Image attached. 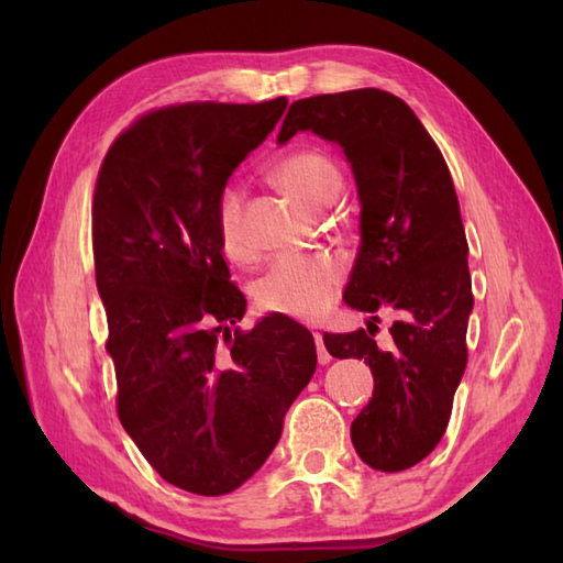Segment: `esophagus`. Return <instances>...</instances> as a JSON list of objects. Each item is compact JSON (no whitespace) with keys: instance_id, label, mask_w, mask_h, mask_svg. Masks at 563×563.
I'll use <instances>...</instances> for the list:
<instances>
[{"instance_id":"obj_1","label":"esophagus","mask_w":563,"mask_h":563,"mask_svg":"<svg viewBox=\"0 0 563 563\" xmlns=\"http://www.w3.org/2000/svg\"><path fill=\"white\" fill-rule=\"evenodd\" d=\"M314 343H317V355H319V363H321V365L331 363V355H329V351H327V345H324V336H321V333H314Z\"/></svg>"}]
</instances>
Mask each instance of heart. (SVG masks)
<instances>
[{
    "instance_id": "b5f03b06",
    "label": "heart",
    "mask_w": 563,
    "mask_h": 563,
    "mask_svg": "<svg viewBox=\"0 0 563 563\" xmlns=\"http://www.w3.org/2000/svg\"><path fill=\"white\" fill-rule=\"evenodd\" d=\"M275 178L307 208L321 210L341 190V172L327 154L317 150L292 152L275 164ZM242 188H222L214 206V222L222 251L234 261L251 256V244L242 224ZM345 278L343 263L331 254H283L275 258L256 283V302L273 314L314 321L327 314Z\"/></svg>"
}]
</instances>
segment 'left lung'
Wrapping results in <instances>:
<instances>
[{
  "mask_svg": "<svg viewBox=\"0 0 563 563\" xmlns=\"http://www.w3.org/2000/svg\"><path fill=\"white\" fill-rule=\"evenodd\" d=\"M300 130L339 142L361 198V249L343 300L369 312L391 308L389 350L372 331L324 333L333 357H357L375 377L373 399L351 423L365 464L401 472L435 450L466 367L474 307L460 202L445 159L399 97L353 89L300 99L278 142Z\"/></svg>",
  "mask_w": 563,
  "mask_h": 563,
  "instance_id": "8db88e82",
  "label": "left lung"
}]
</instances>
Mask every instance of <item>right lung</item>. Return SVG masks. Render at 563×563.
<instances>
[{
	"label": "right lung",
	"mask_w": 563,
	"mask_h": 563,
	"mask_svg": "<svg viewBox=\"0 0 563 563\" xmlns=\"http://www.w3.org/2000/svg\"><path fill=\"white\" fill-rule=\"evenodd\" d=\"M288 106L190 101L150 111L115 137L93 190L97 288L118 418L164 482L198 496L242 486L317 369L312 333L271 314L236 321L214 222L218 196Z\"/></svg>",
	"instance_id": "obj_1"
}]
</instances>
